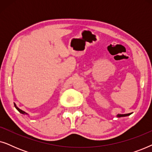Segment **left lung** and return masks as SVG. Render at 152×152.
<instances>
[{
  "mask_svg": "<svg viewBox=\"0 0 152 152\" xmlns=\"http://www.w3.org/2000/svg\"><path fill=\"white\" fill-rule=\"evenodd\" d=\"M131 113H126V114H118L117 115L118 117H124V116H127V115H129Z\"/></svg>",
  "mask_w": 152,
  "mask_h": 152,
  "instance_id": "1",
  "label": "left lung"
}]
</instances>
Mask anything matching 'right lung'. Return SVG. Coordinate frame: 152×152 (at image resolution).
<instances>
[{"label":"right lung","mask_w":152,"mask_h":152,"mask_svg":"<svg viewBox=\"0 0 152 152\" xmlns=\"http://www.w3.org/2000/svg\"><path fill=\"white\" fill-rule=\"evenodd\" d=\"M14 107H15V108H16V109H17V110H18V111L20 112V113H22V114H27V113H26V112H25V111H22V110H21V109H18V108L17 107H16V104H14Z\"/></svg>","instance_id":"obj_1"}]
</instances>
